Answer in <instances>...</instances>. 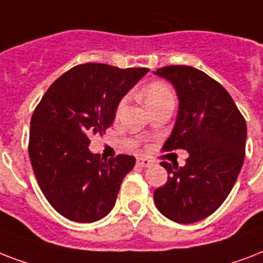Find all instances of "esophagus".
<instances>
[{"mask_svg": "<svg viewBox=\"0 0 263 263\" xmlns=\"http://www.w3.org/2000/svg\"><path fill=\"white\" fill-rule=\"evenodd\" d=\"M137 164L140 165V167L148 168V167H151V165H152V161L149 160V159H145V157H138Z\"/></svg>", "mask_w": 263, "mask_h": 263, "instance_id": "34e87169", "label": "esophagus"}]
</instances>
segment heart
Segmentation results:
<instances>
[{"label":"heart","instance_id":"b5f03b06","mask_svg":"<svg viewBox=\"0 0 263 263\" xmlns=\"http://www.w3.org/2000/svg\"><path fill=\"white\" fill-rule=\"evenodd\" d=\"M164 99H174L172 95V91L170 89L168 85L163 83H152L149 84L148 87L145 88L144 91V100L145 104L148 106L151 103L160 102V100H164ZM126 104V99H123L121 103H119V110H122Z\"/></svg>","mask_w":263,"mask_h":263}]
</instances>
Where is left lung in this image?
Here are the masks:
<instances>
[{
    "label": "left lung",
    "instance_id": "obj_1",
    "mask_svg": "<svg viewBox=\"0 0 263 263\" xmlns=\"http://www.w3.org/2000/svg\"><path fill=\"white\" fill-rule=\"evenodd\" d=\"M155 74L174 85L179 108L165 151L186 149L183 167L161 163L167 183L153 198L161 215L179 224L201 221L220 208L245 160L247 126L226 88L198 69L172 65Z\"/></svg>",
    "mask_w": 263,
    "mask_h": 263
}]
</instances>
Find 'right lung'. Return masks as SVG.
<instances>
[{
  "label": "right lung",
  "mask_w": 263,
  "mask_h": 263,
  "mask_svg": "<svg viewBox=\"0 0 263 263\" xmlns=\"http://www.w3.org/2000/svg\"><path fill=\"white\" fill-rule=\"evenodd\" d=\"M148 72L79 65L51 84L33 111L31 164L46 199L64 217L93 222L114 208L136 159L119 155L107 160L89 151V138L112 125L122 98Z\"/></svg>",
  "instance_id": "right-lung-1"
}]
</instances>
